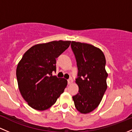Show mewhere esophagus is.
<instances>
[{"label":"esophagus","instance_id":"34e87169","mask_svg":"<svg viewBox=\"0 0 132 132\" xmlns=\"http://www.w3.org/2000/svg\"><path fill=\"white\" fill-rule=\"evenodd\" d=\"M72 82H73V80H72V79H69V80H68V85H71L72 83Z\"/></svg>","mask_w":132,"mask_h":132}]
</instances>
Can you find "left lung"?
Segmentation results:
<instances>
[{"mask_svg": "<svg viewBox=\"0 0 132 132\" xmlns=\"http://www.w3.org/2000/svg\"><path fill=\"white\" fill-rule=\"evenodd\" d=\"M71 47L77 62L79 87L72 98L77 111L88 114L98 106L107 88L105 55L100 48L87 43L72 41Z\"/></svg>", "mask_w": 132, "mask_h": 132, "instance_id": "8db88e82", "label": "left lung"}]
</instances>
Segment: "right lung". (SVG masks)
<instances>
[{"label":"right lung","mask_w":132,"mask_h":132,"mask_svg":"<svg viewBox=\"0 0 132 132\" xmlns=\"http://www.w3.org/2000/svg\"><path fill=\"white\" fill-rule=\"evenodd\" d=\"M70 40H54L33 46L25 53L16 68L19 90L28 105L44 111L55 104L67 81L53 76L56 59L69 47Z\"/></svg>","instance_id":"add662e5"}]
</instances>
